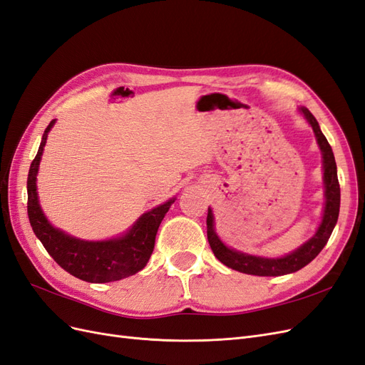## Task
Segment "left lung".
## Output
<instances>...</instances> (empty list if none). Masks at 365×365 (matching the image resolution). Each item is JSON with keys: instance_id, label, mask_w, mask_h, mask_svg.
I'll return each mask as SVG.
<instances>
[{"instance_id": "1", "label": "left lung", "mask_w": 365, "mask_h": 365, "mask_svg": "<svg viewBox=\"0 0 365 365\" xmlns=\"http://www.w3.org/2000/svg\"><path fill=\"white\" fill-rule=\"evenodd\" d=\"M299 111L304 114V118L314 128L317 142L319 145V150L322 154V170H324V186H326V206L324 212H322V220L318 227L317 234L306 242L303 246H299L297 251L281 258H264V257H255L234 251V249L227 247L214 229V215L212 210L207 207V217H206V231H207V242L212 249L214 255L220 259V262L238 272H243L247 275H258V277H278L297 272V270L303 269L309 264L326 246L329 238L331 235L333 227H335L339 215V202H341V191H339V182H338V173H336V162L335 155H333L331 147L329 145L324 134L321 133L319 125L306 107H301Z\"/></svg>"}]
</instances>
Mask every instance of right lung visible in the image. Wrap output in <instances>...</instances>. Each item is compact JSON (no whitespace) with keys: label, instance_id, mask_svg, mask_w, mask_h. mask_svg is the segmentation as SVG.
Here are the masks:
<instances>
[{"label":"right lung","instance_id":"add662e5","mask_svg":"<svg viewBox=\"0 0 365 365\" xmlns=\"http://www.w3.org/2000/svg\"><path fill=\"white\" fill-rule=\"evenodd\" d=\"M53 119L43 134L36 158L27 177V214L35 235L46 251L68 274L88 283H110L138 274L147 266L153 254L155 234L175 199L145 212L130 231L107 242H86L53 227L41 210L36 192V174Z\"/></svg>","mask_w":365,"mask_h":365}]
</instances>
